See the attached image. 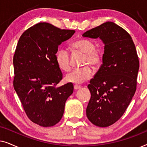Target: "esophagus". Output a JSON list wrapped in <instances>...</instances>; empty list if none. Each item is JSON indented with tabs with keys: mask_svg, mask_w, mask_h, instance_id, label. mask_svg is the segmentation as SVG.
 I'll use <instances>...</instances> for the list:
<instances>
[{
	"mask_svg": "<svg viewBox=\"0 0 147 147\" xmlns=\"http://www.w3.org/2000/svg\"><path fill=\"white\" fill-rule=\"evenodd\" d=\"M80 88H81V86H78V85L74 86V90H77L78 89H80Z\"/></svg>",
	"mask_w": 147,
	"mask_h": 147,
	"instance_id": "esophagus-1",
	"label": "esophagus"
}]
</instances>
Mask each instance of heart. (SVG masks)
Returning <instances> with one entry per match:
<instances>
[{"mask_svg": "<svg viewBox=\"0 0 147 147\" xmlns=\"http://www.w3.org/2000/svg\"><path fill=\"white\" fill-rule=\"evenodd\" d=\"M71 47L74 49L78 50L85 53L84 58V65H91L93 67L100 65L102 62V56L93 42L87 39H80L72 43ZM55 61L59 69L64 71H69L71 68L69 52L65 48L61 47L58 50L55 55ZM92 70L89 66L81 68H76L65 76L67 82L73 84H82L90 80L92 76Z\"/></svg>", "mask_w": 147, "mask_h": 147, "instance_id": "1", "label": "heart"}]
</instances>
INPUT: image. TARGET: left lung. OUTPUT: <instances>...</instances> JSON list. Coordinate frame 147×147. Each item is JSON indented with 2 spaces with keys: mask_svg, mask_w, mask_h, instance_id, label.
Here are the masks:
<instances>
[{
  "mask_svg": "<svg viewBox=\"0 0 147 147\" xmlns=\"http://www.w3.org/2000/svg\"><path fill=\"white\" fill-rule=\"evenodd\" d=\"M104 44L102 64L88 86L91 98L86 108L90 122L107 127L120 119L136 89L139 61L132 37L113 22H106L82 35Z\"/></svg>",
  "mask_w": 147,
  "mask_h": 147,
  "instance_id": "8db88e82",
  "label": "left lung"
}]
</instances>
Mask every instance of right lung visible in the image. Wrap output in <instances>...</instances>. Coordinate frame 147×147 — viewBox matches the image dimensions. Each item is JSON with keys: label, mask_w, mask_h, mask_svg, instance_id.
<instances>
[{"label": "right lung", "mask_w": 147, "mask_h": 147, "mask_svg": "<svg viewBox=\"0 0 147 147\" xmlns=\"http://www.w3.org/2000/svg\"><path fill=\"white\" fill-rule=\"evenodd\" d=\"M39 23L24 32L13 57V86L30 120L43 127L61 119L66 100L74 92L68 83L55 86L62 79L55 61L58 47L75 33Z\"/></svg>", "instance_id": "add662e5"}]
</instances>
